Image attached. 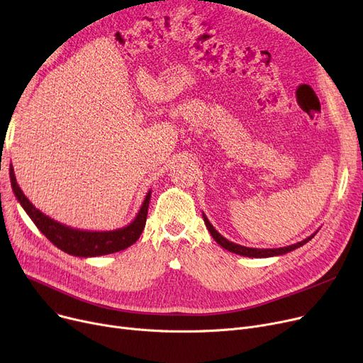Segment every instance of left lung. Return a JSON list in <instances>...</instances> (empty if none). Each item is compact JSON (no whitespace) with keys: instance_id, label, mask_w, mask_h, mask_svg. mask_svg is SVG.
<instances>
[{"instance_id":"left-lung-1","label":"left lung","mask_w":363,"mask_h":363,"mask_svg":"<svg viewBox=\"0 0 363 363\" xmlns=\"http://www.w3.org/2000/svg\"><path fill=\"white\" fill-rule=\"evenodd\" d=\"M203 219H204V223H206V226H207L208 233H211V235L213 237V240H215L219 245H222L223 249L228 250V252L240 255V256H245V257H272V256L285 255V253L293 252V250L298 249V247L306 244V242H308L309 240H312V238L316 235V233H318V231L313 233L311 237H308L306 240H303V241H300V242H296V244H291V245H287V247H279V249H253V247H244V245L235 244V242H233V241H230V240L223 238V237L215 230L213 225H212L211 222H208V219L206 218L204 213H203Z\"/></svg>"}]
</instances>
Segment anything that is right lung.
<instances>
[{"instance_id": "add662e5", "label": "right lung", "mask_w": 363, "mask_h": 363, "mask_svg": "<svg viewBox=\"0 0 363 363\" xmlns=\"http://www.w3.org/2000/svg\"><path fill=\"white\" fill-rule=\"evenodd\" d=\"M10 179L16 199L22 204L32 222L38 226V230H40L57 249L63 250L67 255L78 257H95L116 253L128 249L129 245H132L140 238L141 233L144 231L151 191L147 193L138 215L129 225L113 231H84L66 226L44 215L41 211H38L23 194L21 186H18L14 177L13 166H10Z\"/></svg>"}]
</instances>
